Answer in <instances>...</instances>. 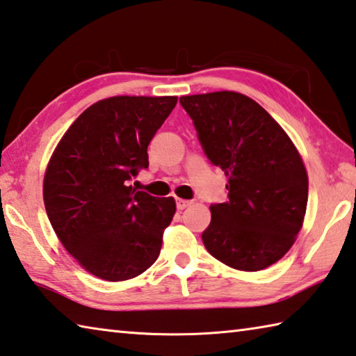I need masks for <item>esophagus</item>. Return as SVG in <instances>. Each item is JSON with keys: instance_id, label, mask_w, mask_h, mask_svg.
I'll list each match as a JSON object with an SVG mask.
<instances>
[{"instance_id": "1", "label": "esophagus", "mask_w": 356, "mask_h": 356, "mask_svg": "<svg viewBox=\"0 0 356 356\" xmlns=\"http://www.w3.org/2000/svg\"><path fill=\"white\" fill-rule=\"evenodd\" d=\"M193 202L191 200H185V199H177V209L179 210H185L186 207H190Z\"/></svg>"}]
</instances>
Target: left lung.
<instances>
[{
  "label": "left lung",
  "instance_id": "left-lung-1",
  "mask_svg": "<svg viewBox=\"0 0 356 356\" xmlns=\"http://www.w3.org/2000/svg\"><path fill=\"white\" fill-rule=\"evenodd\" d=\"M180 104L207 157L229 180L227 202L210 205L207 250L249 273L279 261L297 240L308 200V174L293 140L243 93L188 95Z\"/></svg>",
  "mask_w": 356,
  "mask_h": 356
}]
</instances>
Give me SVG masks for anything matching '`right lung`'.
Listing matches in <instances>:
<instances>
[{"label": "right lung", "mask_w": 356, "mask_h": 356, "mask_svg": "<svg viewBox=\"0 0 356 356\" xmlns=\"http://www.w3.org/2000/svg\"><path fill=\"white\" fill-rule=\"evenodd\" d=\"M177 96H112L86 108L63 134L43 177L57 238L98 279L122 282L151 268L176 213L174 197L135 191L147 146Z\"/></svg>", "instance_id": "obj_1"}]
</instances>
